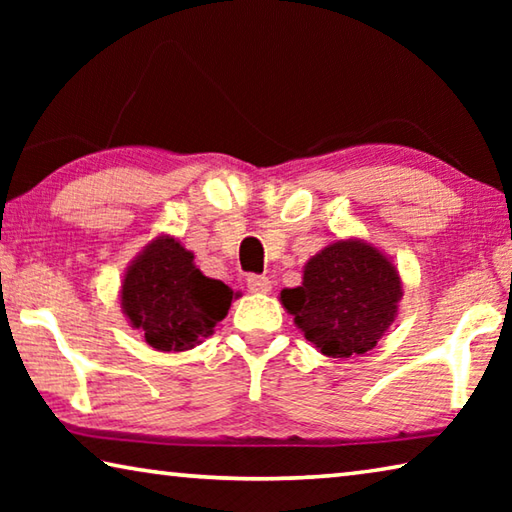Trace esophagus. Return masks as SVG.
<instances>
[{
	"label": "esophagus",
	"instance_id": "1",
	"mask_svg": "<svg viewBox=\"0 0 512 512\" xmlns=\"http://www.w3.org/2000/svg\"><path fill=\"white\" fill-rule=\"evenodd\" d=\"M246 287L250 293H268L271 291V280L264 275H248Z\"/></svg>",
	"mask_w": 512,
	"mask_h": 512
}]
</instances>
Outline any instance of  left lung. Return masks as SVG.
<instances>
[{
    "label": "left lung",
    "instance_id": "8db88e82",
    "mask_svg": "<svg viewBox=\"0 0 512 512\" xmlns=\"http://www.w3.org/2000/svg\"><path fill=\"white\" fill-rule=\"evenodd\" d=\"M402 296L391 257L363 239H336L309 259L300 287L282 289L280 300L316 350L350 359L375 348Z\"/></svg>",
    "mask_w": 512,
    "mask_h": 512
}]
</instances>
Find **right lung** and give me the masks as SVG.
<instances>
[{
  "label": "right lung",
  "instance_id": "1",
  "mask_svg": "<svg viewBox=\"0 0 512 512\" xmlns=\"http://www.w3.org/2000/svg\"><path fill=\"white\" fill-rule=\"evenodd\" d=\"M237 293L194 264L176 237L158 235L128 264L121 280V311L158 352L196 348L225 318Z\"/></svg>",
  "mask_w": 512,
  "mask_h": 512
}]
</instances>
